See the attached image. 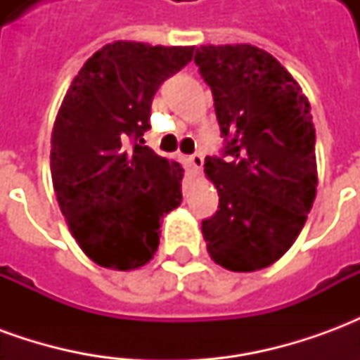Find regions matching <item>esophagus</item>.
Instances as JSON below:
<instances>
[{
  "mask_svg": "<svg viewBox=\"0 0 360 360\" xmlns=\"http://www.w3.org/2000/svg\"><path fill=\"white\" fill-rule=\"evenodd\" d=\"M188 164L193 165L196 172H200L204 165V158L200 156V154H193V156H188Z\"/></svg>",
  "mask_w": 360,
  "mask_h": 360,
  "instance_id": "esophagus-1",
  "label": "esophagus"
}]
</instances>
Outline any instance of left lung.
<instances>
[{
	"mask_svg": "<svg viewBox=\"0 0 360 360\" xmlns=\"http://www.w3.org/2000/svg\"><path fill=\"white\" fill-rule=\"evenodd\" d=\"M195 63L226 141L204 162L219 196L202 221L206 249L227 270H262L293 245L316 196L310 103L285 67L250 44L200 46Z\"/></svg>",
	"mask_w": 360,
	"mask_h": 360,
	"instance_id": "8db88e82",
	"label": "left lung"
}]
</instances>
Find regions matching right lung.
Wrapping results in <instances>:
<instances>
[{
	"label": "right lung",
	"instance_id": "right-lung-1",
	"mask_svg": "<svg viewBox=\"0 0 360 360\" xmlns=\"http://www.w3.org/2000/svg\"><path fill=\"white\" fill-rule=\"evenodd\" d=\"M193 46L113 42L82 65L51 133V181L82 252L96 264L134 270L154 257L160 221L181 204L183 167L144 146L150 108Z\"/></svg>",
	"mask_w": 360,
	"mask_h": 360
}]
</instances>
